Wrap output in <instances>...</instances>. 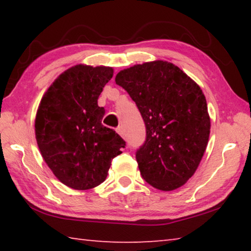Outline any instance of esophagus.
<instances>
[{
  "label": "esophagus",
  "instance_id": "esophagus-1",
  "mask_svg": "<svg viewBox=\"0 0 251 251\" xmlns=\"http://www.w3.org/2000/svg\"><path fill=\"white\" fill-rule=\"evenodd\" d=\"M116 131H117L118 134H120V135L122 136V137H124V136H125V131H124V128H123L122 126H118L117 128H116Z\"/></svg>",
  "mask_w": 251,
  "mask_h": 251
}]
</instances>
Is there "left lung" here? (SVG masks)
Segmentation results:
<instances>
[{
  "label": "left lung",
  "mask_w": 251,
  "mask_h": 251,
  "mask_svg": "<svg viewBox=\"0 0 251 251\" xmlns=\"http://www.w3.org/2000/svg\"><path fill=\"white\" fill-rule=\"evenodd\" d=\"M115 82L127 91L145 122L146 141L136 152L144 179L163 192L185 185L197 171L210 134L199 85L160 59L123 70Z\"/></svg>",
  "instance_id": "1"
}]
</instances>
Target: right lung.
I'll list each match as a JSON object with an SVG mask.
<instances>
[{"instance_id":"add662e5","label":"right lung","mask_w":251,"mask_h":251,"mask_svg":"<svg viewBox=\"0 0 251 251\" xmlns=\"http://www.w3.org/2000/svg\"><path fill=\"white\" fill-rule=\"evenodd\" d=\"M109 66L77 64L50 84L35 116L41 155L57 179L75 190L100 185L110 161L125 142L101 124L105 109L97 100L113 77Z\"/></svg>"}]
</instances>
